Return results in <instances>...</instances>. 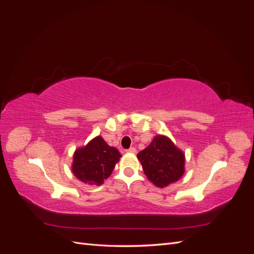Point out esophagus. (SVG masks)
<instances>
[{
	"instance_id": "34e87169",
	"label": "esophagus",
	"mask_w": 254,
	"mask_h": 254,
	"mask_svg": "<svg viewBox=\"0 0 254 254\" xmlns=\"http://www.w3.org/2000/svg\"><path fill=\"white\" fill-rule=\"evenodd\" d=\"M126 151H127V152H132V153H135V152H136V149H135L134 147H130V148H129V149H127Z\"/></svg>"
}]
</instances>
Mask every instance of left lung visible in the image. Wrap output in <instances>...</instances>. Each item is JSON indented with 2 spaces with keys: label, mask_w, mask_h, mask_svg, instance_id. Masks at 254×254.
<instances>
[{
  "label": "left lung",
  "mask_w": 254,
  "mask_h": 254,
  "mask_svg": "<svg viewBox=\"0 0 254 254\" xmlns=\"http://www.w3.org/2000/svg\"><path fill=\"white\" fill-rule=\"evenodd\" d=\"M144 174L158 188L178 181L184 174V153L165 135H157L137 153Z\"/></svg>",
  "instance_id": "obj_1"
}]
</instances>
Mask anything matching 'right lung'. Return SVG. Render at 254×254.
I'll return each mask as SVG.
<instances>
[{
  "label": "right lung",
  "instance_id": "1",
  "mask_svg": "<svg viewBox=\"0 0 254 254\" xmlns=\"http://www.w3.org/2000/svg\"><path fill=\"white\" fill-rule=\"evenodd\" d=\"M121 157L117 148L111 147L98 135L75 150L72 172L83 183L101 186L111 175Z\"/></svg>",
  "mask_w": 254,
  "mask_h": 254
}]
</instances>
